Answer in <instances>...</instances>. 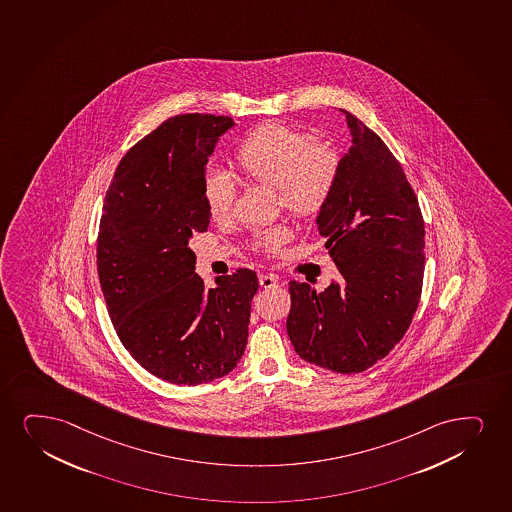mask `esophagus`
<instances>
[{"mask_svg":"<svg viewBox=\"0 0 512 512\" xmlns=\"http://www.w3.org/2000/svg\"><path fill=\"white\" fill-rule=\"evenodd\" d=\"M259 284L262 288H265V290L276 288V286H278V278L272 276V274H262V276H259Z\"/></svg>","mask_w":512,"mask_h":512,"instance_id":"34e87169","label":"esophagus"}]
</instances>
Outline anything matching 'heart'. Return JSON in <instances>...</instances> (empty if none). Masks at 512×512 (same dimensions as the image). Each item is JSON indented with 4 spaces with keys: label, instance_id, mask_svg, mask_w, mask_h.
Returning <instances> with one entry per match:
<instances>
[{
    "label": "heart",
    "instance_id": "1",
    "mask_svg": "<svg viewBox=\"0 0 512 512\" xmlns=\"http://www.w3.org/2000/svg\"><path fill=\"white\" fill-rule=\"evenodd\" d=\"M240 171L255 183L276 188L279 203L298 217H316L335 188L340 158L333 148L314 145L309 134L279 122H265L236 150ZM236 188L226 174L212 171L203 179V200L210 217L219 221L233 209ZM288 238L284 228L257 234V247L278 252Z\"/></svg>",
    "mask_w": 512,
    "mask_h": 512
}]
</instances>
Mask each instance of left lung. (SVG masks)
Returning a JSON list of instances; mask_svg holds the SVG:
<instances>
[{
    "mask_svg": "<svg viewBox=\"0 0 512 512\" xmlns=\"http://www.w3.org/2000/svg\"><path fill=\"white\" fill-rule=\"evenodd\" d=\"M340 112L352 145L316 224L341 279L322 293L290 281L286 331L309 364L352 374L390 354L411 326L423 288L424 222L383 139Z\"/></svg>",
    "mask_w": 512,
    "mask_h": 512,
    "instance_id": "obj_1",
    "label": "left lung"
}]
</instances>
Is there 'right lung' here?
Wrapping results in <instances>:
<instances>
[{"mask_svg": "<svg viewBox=\"0 0 512 512\" xmlns=\"http://www.w3.org/2000/svg\"><path fill=\"white\" fill-rule=\"evenodd\" d=\"M231 117L165 120L120 160L98 233V278L122 345L172 385L231 373L245 352L257 274L240 269L207 290L190 240L205 233L207 162Z\"/></svg>", "mask_w": 512, "mask_h": 512, "instance_id": "obj_1", "label": "right lung"}]
</instances>
